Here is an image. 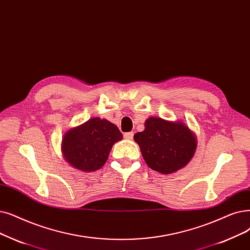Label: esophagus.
I'll return each mask as SVG.
<instances>
[{
  "mask_svg": "<svg viewBox=\"0 0 250 250\" xmlns=\"http://www.w3.org/2000/svg\"><path fill=\"white\" fill-rule=\"evenodd\" d=\"M124 138H125V140H133V138H134V133H133V132L125 133V134L124 135Z\"/></svg>",
  "mask_w": 250,
  "mask_h": 250,
  "instance_id": "esophagus-1",
  "label": "esophagus"
}]
</instances>
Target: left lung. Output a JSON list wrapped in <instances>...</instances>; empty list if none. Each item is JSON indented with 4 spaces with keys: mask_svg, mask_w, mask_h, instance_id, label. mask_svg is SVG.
Segmentation results:
<instances>
[{
    "mask_svg": "<svg viewBox=\"0 0 250 250\" xmlns=\"http://www.w3.org/2000/svg\"><path fill=\"white\" fill-rule=\"evenodd\" d=\"M147 166L164 175L185 167L195 154L197 138L182 121L150 116L145 129L134 136Z\"/></svg>",
    "mask_w": 250,
    "mask_h": 250,
    "instance_id": "1",
    "label": "left lung"
}]
</instances>
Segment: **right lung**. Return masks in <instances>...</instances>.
<instances>
[{
	"label": "right lung",
	"instance_id": "add662e5",
	"mask_svg": "<svg viewBox=\"0 0 250 250\" xmlns=\"http://www.w3.org/2000/svg\"><path fill=\"white\" fill-rule=\"evenodd\" d=\"M122 139L123 134L114 124L93 117L64 134L61 152L75 169L94 171L105 165L112 146Z\"/></svg>",
	"mask_w": 250,
	"mask_h": 250
}]
</instances>
